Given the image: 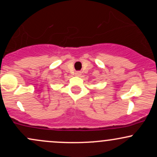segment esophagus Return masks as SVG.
I'll use <instances>...</instances> for the list:
<instances>
[{"mask_svg": "<svg viewBox=\"0 0 157 157\" xmlns=\"http://www.w3.org/2000/svg\"><path fill=\"white\" fill-rule=\"evenodd\" d=\"M80 75H81V72H80V71H77V72H75V76L80 77Z\"/></svg>", "mask_w": 157, "mask_h": 157, "instance_id": "1", "label": "esophagus"}]
</instances>
